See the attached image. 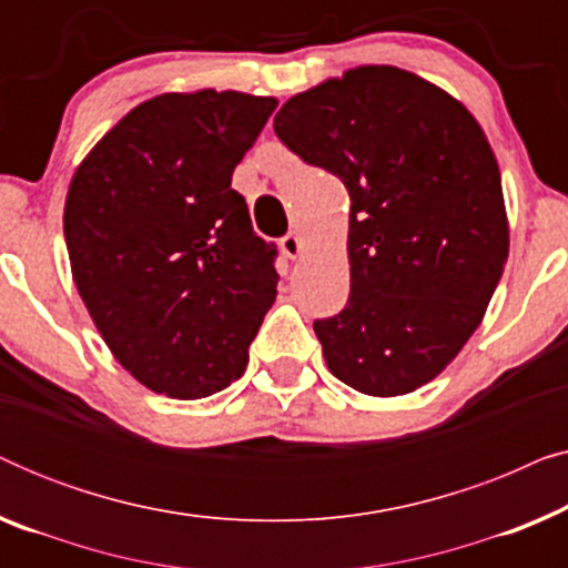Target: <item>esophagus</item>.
Listing matches in <instances>:
<instances>
[{"instance_id":"1","label":"esophagus","mask_w":568,"mask_h":568,"mask_svg":"<svg viewBox=\"0 0 568 568\" xmlns=\"http://www.w3.org/2000/svg\"><path fill=\"white\" fill-rule=\"evenodd\" d=\"M278 245H282V253L286 255V258H297V255L302 253V237L297 235V232H286V235L278 240Z\"/></svg>"}]
</instances>
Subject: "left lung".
<instances>
[{
	"mask_svg": "<svg viewBox=\"0 0 568 568\" xmlns=\"http://www.w3.org/2000/svg\"><path fill=\"white\" fill-rule=\"evenodd\" d=\"M274 131L352 199V292L313 323L328 369L379 398L426 385L478 328L509 253L478 121L422 77L359 67L286 100Z\"/></svg>",
	"mask_w": 568,
	"mask_h": 568,
	"instance_id": "left-lung-1",
	"label": "left lung"
}]
</instances>
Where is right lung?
<instances>
[{
	"mask_svg": "<svg viewBox=\"0 0 568 568\" xmlns=\"http://www.w3.org/2000/svg\"><path fill=\"white\" fill-rule=\"evenodd\" d=\"M274 108L232 90L144 100L69 185L77 290L115 359L154 393L206 398L245 372L278 274L232 170Z\"/></svg>",
	"mask_w": 568,
	"mask_h": 568,
	"instance_id": "1",
	"label": "right lung"
}]
</instances>
